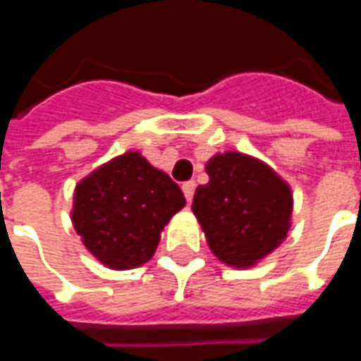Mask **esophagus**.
I'll return each mask as SVG.
<instances>
[{"label": "esophagus", "mask_w": 361, "mask_h": 361, "mask_svg": "<svg viewBox=\"0 0 361 361\" xmlns=\"http://www.w3.org/2000/svg\"><path fill=\"white\" fill-rule=\"evenodd\" d=\"M181 189H183V195H185V199H188V203L193 199V193H195V181H185L183 185H181Z\"/></svg>", "instance_id": "1"}]
</instances>
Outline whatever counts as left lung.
<instances>
[{"mask_svg": "<svg viewBox=\"0 0 361 361\" xmlns=\"http://www.w3.org/2000/svg\"><path fill=\"white\" fill-rule=\"evenodd\" d=\"M209 183L193 197V214L211 251L228 267L250 269L286 240L292 189L271 166L226 150L207 162Z\"/></svg>", "mask_w": 361, "mask_h": 361, "instance_id": "1", "label": "left lung"}]
</instances>
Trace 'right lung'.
I'll return each mask as SVG.
<instances>
[{
    "label": "right lung",
    "mask_w": 361,
    "mask_h": 361,
    "mask_svg": "<svg viewBox=\"0 0 361 361\" xmlns=\"http://www.w3.org/2000/svg\"><path fill=\"white\" fill-rule=\"evenodd\" d=\"M183 207L178 183L139 150H127L77 183L71 222L104 267L127 271L150 261L164 226Z\"/></svg>",
    "instance_id": "add662e5"
}]
</instances>
